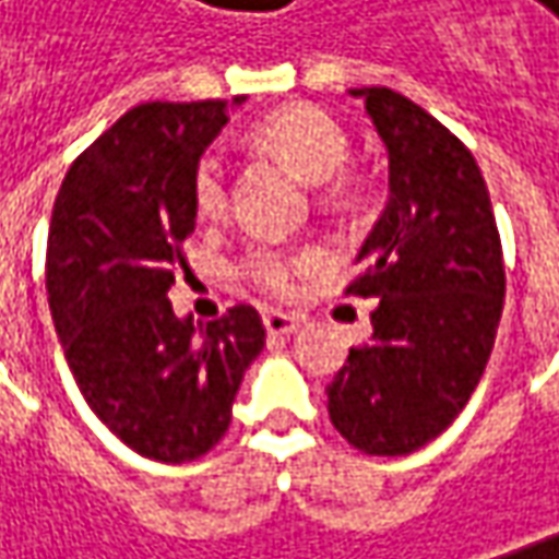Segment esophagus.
Wrapping results in <instances>:
<instances>
[{
  "mask_svg": "<svg viewBox=\"0 0 559 559\" xmlns=\"http://www.w3.org/2000/svg\"><path fill=\"white\" fill-rule=\"evenodd\" d=\"M262 322H265V331H269V334H294L297 328L304 325L300 316H294V312H278V309L265 312Z\"/></svg>",
  "mask_w": 559,
  "mask_h": 559,
  "instance_id": "34e87169",
  "label": "esophagus"
}]
</instances>
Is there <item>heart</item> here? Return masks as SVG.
<instances>
[{
  "label": "heart",
  "instance_id": "obj_1",
  "mask_svg": "<svg viewBox=\"0 0 559 559\" xmlns=\"http://www.w3.org/2000/svg\"><path fill=\"white\" fill-rule=\"evenodd\" d=\"M243 143L259 156L278 158L304 181L316 183V203L331 215L356 212L369 200V178L356 168H347L350 136L325 109L309 103H290L255 118L243 131ZM190 203L193 212L212 222L228 209L225 168L215 156H200L190 175ZM312 255L297 250H281L269 243H253L240 255L237 269L253 287L272 297H290L306 272L312 269Z\"/></svg>",
  "mask_w": 559,
  "mask_h": 559
}]
</instances>
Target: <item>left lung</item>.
I'll list each match as a JSON object with an SVG mask.
<instances>
[{
    "label": "left lung",
    "mask_w": 559,
    "mask_h": 559,
    "mask_svg": "<svg viewBox=\"0 0 559 559\" xmlns=\"http://www.w3.org/2000/svg\"><path fill=\"white\" fill-rule=\"evenodd\" d=\"M388 146L391 197L344 294L376 297L372 341L328 384V416L369 456L425 448L473 397L488 366L507 272L473 153L423 106L359 86Z\"/></svg>",
    "instance_id": "1"
}]
</instances>
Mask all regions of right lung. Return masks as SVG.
<instances>
[{
    "mask_svg": "<svg viewBox=\"0 0 559 559\" xmlns=\"http://www.w3.org/2000/svg\"><path fill=\"white\" fill-rule=\"evenodd\" d=\"M225 121V99L136 106L71 162L49 222L46 294L71 376L109 431L158 463L225 438L265 347L253 306L197 331L165 297L197 225L193 165Z\"/></svg>",
    "mask_w": 559,
    "mask_h": 559,
    "instance_id": "add662e5",
    "label": "right lung"
}]
</instances>
